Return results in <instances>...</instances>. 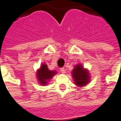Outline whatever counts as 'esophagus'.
<instances>
[{
    "label": "esophagus",
    "instance_id": "obj_1",
    "mask_svg": "<svg viewBox=\"0 0 121 121\" xmlns=\"http://www.w3.org/2000/svg\"><path fill=\"white\" fill-rule=\"evenodd\" d=\"M60 71H61V73H63V74L65 73V72H66L65 69L64 68H61Z\"/></svg>",
    "mask_w": 121,
    "mask_h": 121
}]
</instances>
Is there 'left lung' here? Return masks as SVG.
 <instances>
[{"instance_id":"left-lung-1","label":"left lung","mask_w":121,"mask_h":121,"mask_svg":"<svg viewBox=\"0 0 121 121\" xmlns=\"http://www.w3.org/2000/svg\"><path fill=\"white\" fill-rule=\"evenodd\" d=\"M74 84L78 86L82 87L89 82L90 76L88 71L84 69L81 64L76 65L72 71Z\"/></svg>"}]
</instances>
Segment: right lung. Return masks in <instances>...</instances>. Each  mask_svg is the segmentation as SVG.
Listing matches in <instances>:
<instances>
[{"mask_svg": "<svg viewBox=\"0 0 121 121\" xmlns=\"http://www.w3.org/2000/svg\"><path fill=\"white\" fill-rule=\"evenodd\" d=\"M57 73L56 71H50L48 69L47 64L43 63L37 71V78L42 86L47 85L48 81Z\"/></svg>", "mask_w": 121, "mask_h": 121, "instance_id": "1", "label": "right lung"}]
</instances>
